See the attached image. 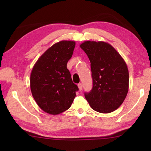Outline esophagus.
<instances>
[{"instance_id": "34e87169", "label": "esophagus", "mask_w": 151, "mask_h": 151, "mask_svg": "<svg viewBox=\"0 0 151 151\" xmlns=\"http://www.w3.org/2000/svg\"><path fill=\"white\" fill-rule=\"evenodd\" d=\"M78 87L79 90L81 91L82 89V83H80V84H78Z\"/></svg>"}]
</instances>
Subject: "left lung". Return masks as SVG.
I'll return each instance as SVG.
<instances>
[{
	"instance_id": "obj_1",
	"label": "left lung",
	"mask_w": 151,
	"mask_h": 151,
	"mask_svg": "<svg viewBox=\"0 0 151 151\" xmlns=\"http://www.w3.org/2000/svg\"><path fill=\"white\" fill-rule=\"evenodd\" d=\"M91 63L93 88L85 98L93 110L102 114L115 111L129 91V74L126 63L111 45L86 41L81 45Z\"/></svg>"
}]
</instances>
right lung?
<instances>
[{"mask_svg":"<svg viewBox=\"0 0 151 151\" xmlns=\"http://www.w3.org/2000/svg\"><path fill=\"white\" fill-rule=\"evenodd\" d=\"M75 47L74 41H61L49 48L37 60L30 75L34 100L46 113L58 115L70 107L78 86L72 81L67 63Z\"/></svg>","mask_w":151,"mask_h":151,"instance_id":"1","label":"right lung"}]
</instances>
